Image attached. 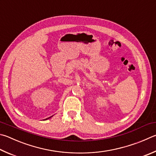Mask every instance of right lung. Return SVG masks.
I'll return each instance as SVG.
<instances>
[{"label":"right lung","instance_id":"obj_1","mask_svg":"<svg viewBox=\"0 0 156 156\" xmlns=\"http://www.w3.org/2000/svg\"><path fill=\"white\" fill-rule=\"evenodd\" d=\"M50 117H48V119H49V118H50Z\"/></svg>","mask_w":156,"mask_h":156}]
</instances>
